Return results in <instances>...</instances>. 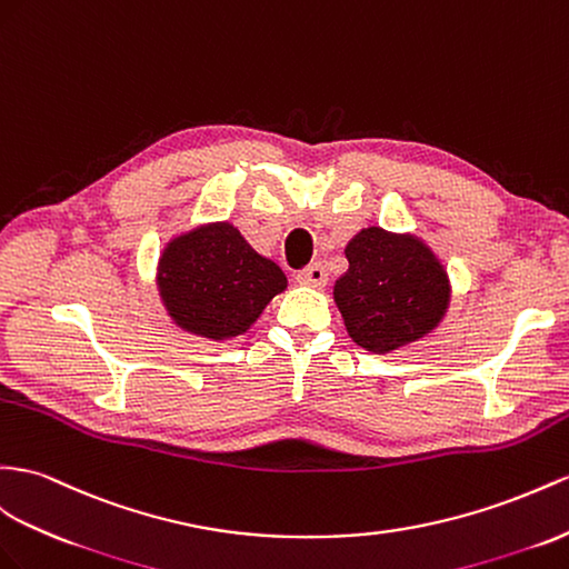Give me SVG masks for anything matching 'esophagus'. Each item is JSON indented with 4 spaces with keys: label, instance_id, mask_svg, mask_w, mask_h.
Returning a JSON list of instances; mask_svg holds the SVG:
<instances>
[{
    "label": "esophagus",
    "instance_id": "1",
    "mask_svg": "<svg viewBox=\"0 0 569 569\" xmlns=\"http://www.w3.org/2000/svg\"><path fill=\"white\" fill-rule=\"evenodd\" d=\"M296 279H298L302 286L325 288V286H327V269H325V264H319V261H315V264L300 269V271L296 273Z\"/></svg>",
    "mask_w": 569,
    "mask_h": 569
}]
</instances>
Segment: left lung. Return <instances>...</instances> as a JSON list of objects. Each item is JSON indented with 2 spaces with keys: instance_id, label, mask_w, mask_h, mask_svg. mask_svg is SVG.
<instances>
[{
  "instance_id": "left-lung-1",
  "label": "left lung",
  "mask_w": 569,
  "mask_h": 569,
  "mask_svg": "<svg viewBox=\"0 0 569 569\" xmlns=\"http://www.w3.org/2000/svg\"><path fill=\"white\" fill-rule=\"evenodd\" d=\"M346 259L348 271L333 286V300L358 346L389 353L440 325L449 281L423 242L368 228L346 244Z\"/></svg>"
}]
</instances>
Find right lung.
Listing matches in <instances>:
<instances>
[{
	"label": "right lung",
	"mask_w": 569,
	"mask_h": 569,
	"mask_svg": "<svg viewBox=\"0 0 569 569\" xmlns=\"http://www.w3.org/2000/svg\"><path fill=\"white\" fill-rule=\"evenodd\" d=\"M286 283V273L257 254L230 223L174 238L158 264V288L170 317L213 341L244 333Z\"/></svg>",
	"instance_id": "right-lung-1"
}]
</instances>
